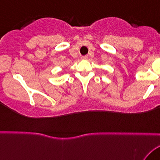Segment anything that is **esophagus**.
Wrapping results in <instances>:
<instances>
[{"instance_id":"obj_1","label":"esophagus","mask_w":160,"mask_h":160,"mask_svg":"<svg viewBox=\"0 0 160 160\" xmlns=\"http://www.w3.org/2000/svg\"><path fill=\"white\" fill-rule=\"evenodd\" d=\"M88 59V55H86V56H82V59Z\"/></svg>"}]
</instances>
